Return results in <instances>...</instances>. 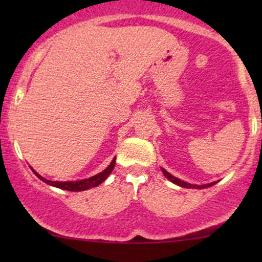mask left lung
<instances>
[{
	"label": "left lung",
	"mask_w": 262,
	"mask_h": 262,
	"mask_svg": "<svg viewBox=\"0 0 262 262\" xmlns=\"http://www.w3.org/2000/svg\"><path fill=\"white\" fill-rule=\"evenodd\" d=\"M161 170H162V173H164V175L166 176V179H169L171 182L176 183V185L181 186V187H186V188H206V187H210V186H213L215 183V182H212V183H207V185H202V186L191 185V183H187V182L182 181V180L177 179V177H175V176H172V175H171V173L167 172V171L165 170V169H161Z\"/></svg>",
	"instance_id": "1"
}]
</instances>
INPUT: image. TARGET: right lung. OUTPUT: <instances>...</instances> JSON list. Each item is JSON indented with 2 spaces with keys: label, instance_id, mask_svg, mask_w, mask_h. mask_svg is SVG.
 <instances>
[{
  "label": "right lung",
  "instance_id": "add662e5",
  "mask_svg": "<svg viewBox=\"0 0 262 262\" xmlns=\"http://www.w3.org/2000/svg\"><path fill=\"white\" fill-rule=\"evenodd\" d=\"M114 165H116V158L113 159L112 162H111V165L107 167L106 170H103V171H102V172L97 173V175L90 177V179H86V180H80V181H66V182L49 181V180H47V179H44V177H41L38 172H35V171L33 170V169L32 170H33V172H34L35 175H37L39 179L41 180V181H44L45 183H48V185L54 186V187H58V188H61V189H66V191L79 192V191H85V189L96 187V186H98V185H100V183L103 182L104 180H106L107 177L110 176V173L112 172V170L114 169Z\"/></svg>",
  "mask_w": 262,
  "mask_h": 262
}]
</instances>
